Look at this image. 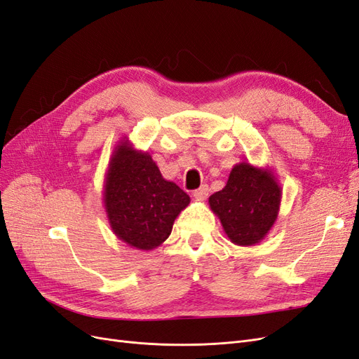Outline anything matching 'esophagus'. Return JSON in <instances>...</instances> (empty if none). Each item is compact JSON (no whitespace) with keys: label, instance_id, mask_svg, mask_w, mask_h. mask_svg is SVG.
Segmentation results:
<instances>
[{"label":"esophagus","instance_id":"esophagus-1","mask_svg":"<svg viewBox=\"0 0 359 359\" xmlns=\"http://www.w3.org/2000/svg\"><path fill=\"white\" fill-rule=\"evenodd\" d=\"M208 191H210L208 186H202L198 190H194L193 198L196 199V201H205L206 198H208Z\"/></svg>","mask_w":359,"mask_h":359}]
</instances>
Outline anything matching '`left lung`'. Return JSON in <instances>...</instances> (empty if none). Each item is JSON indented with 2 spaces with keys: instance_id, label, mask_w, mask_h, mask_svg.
I'll return each mask as SVG.
<instances>
[{
  "instance_id": "left-lung-1",
  "label": "left lung",
  "mask_w": 359,
  "mask_h": 359,
  "mask_svg": "<svg viewBox=\"0 0 359 359\" xmlns=\"http://www.w3.org/2000/svg\"><path fill=\"white\" fill-rule=\"evenodd\" d=\"M211 211L229 240L241 247L260 243L273 229L281 203V187L273 169L248 161L235 165L223 190L211 194Z\"/></svg>"
}]
</instances>
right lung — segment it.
Returning a JSON list of instances; mask_svg holds the SVG:
<instances>
[{
    "instance_id": "right-lung-1",
    "label": "right lung",
    "mask_w": 359,
    "mask_h": 359,
    "mask_svg": "<svg viewBox=\"0 0 359 359\" xmlns=\"http://www.w3.org/2000/svg\"><path fill=\"white\" fill-rule=\"evenodd\" d=\"M190 203L175 182L161 177L147 151L124 136L115 147L103 182V205L118 240L149 252L165 243L173 222Z\"/></svg>"
}]
</instances>
